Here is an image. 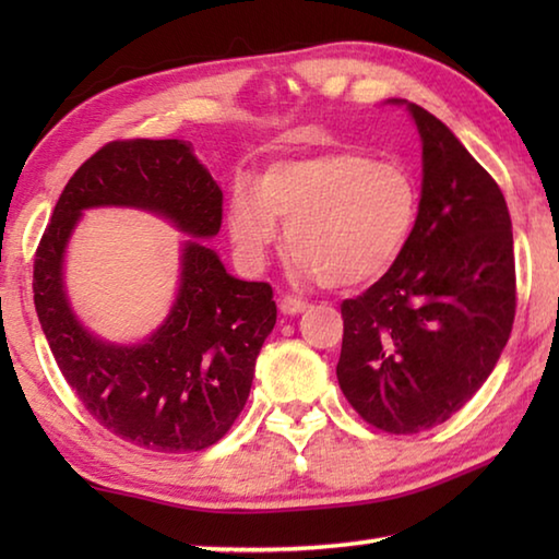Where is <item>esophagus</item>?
Segmentation results:
<instances>
[{"mask_svg":"<svg viewBox=\"0 0 559 559\" xmlns=\"http://www.w3.org/2000/svg\"><path fill=\"white\" fill-rule=\"evenodd\" d=\"M278 308H281L283 316H298L308 308V302L296 298V296H283L281 302H278Z\"/></svg>","mask_w":559,"mask_h":559,"instance_id":"1","label":"esophagus"}]
</instances>
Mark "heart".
I'll return each mask as SVG.
<instances>
[{
  "instance_id": "obj_1",
  "label": "heart",
  "mask_w": 559,
  "mask_h": 559,
  "mask_svg": "<svg viewBox=\"0 0 559 559\" xmlns=\"http://www.w3.org/2000/svg\"><path fill=\"white\" fill-rule=\"evenodd\" d=\"M419 202V185L404 165L365 150H330L271 165L259 189L236 185L229 231L243 259L259 266L278 241V222L286 224L300 273L325 288H355L402 259Z\"/></svg>"
}]
</instances>
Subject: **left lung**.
<instances>
[{"instance_id":"8db88e82","label":"left lung","mask_w":559,"mask_h":559,"mask_svg":"<svg viewBox=\"0 0 559 559\" xmlns=\"http://www.w3.org/2000/svg\"><path fill=\"white\" fill-rule=\"evenodd\" d=\"M409 112L424 157L419 222L402 259L340 306V390L386 433L456 414L493 372L515 320L503 192L439 118L414 103Z\"/></svg>"}]
</instances>
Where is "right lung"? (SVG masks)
Returning a JSON list of instances; mask_svg holds the SVG:
<instances>
[{
  "label": "right lung",
  "instance_id": "obj_1",
  "mask_svg": "<svg viewBox=\"0 0 559 559\" xmlns=\"http://www.w3.org/2000/svg\"><path fill=\"white\" fill-rule=\"evenodd\" d=\"M140 206L192 236L222 226V189L182 140H112L75 169L34 257V306L56 365L103 429L132 447L202 451L231 429L276 325L269 283L239 281L187 241L179 293L143 345H110L79 325L63 290V251L83 210Z\"/></svg>",
  "mask_w": 559,
  "mask_h": 559
}]
</instances>
